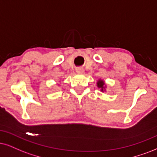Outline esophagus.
<instances>
[{"label": "esophagus", "instance_id": "obj_1", "mask_svg": "<svg viewBox=\"0 0 157 157\" xmlns=\"http://www.w3.org/2000/svg\"><path fill=\"white\" fill-rule=\"evenodd\" d=\"M76 71L77 72L80 73V74L84 73V69H83L82 67H77V68H76Z\"/></svg>", "mask_w": 157, "mask_h": 157}]
</instances>
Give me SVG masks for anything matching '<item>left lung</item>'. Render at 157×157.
<instances>
[{
    "instance_id": "obj_1",
    "label": "left lung",
    "mask_w": 157,
    "mask_h": 157,
    "mask_svg": "<svg viewBox=\"0 0 157 157\" xmlns=\"http://www.w3.org/2000/svg\"><path fill=\"white\" fill-rule=\"evenodd\" d=\"M96 85L100 89V91H101L102 93L106 91V85L105 83V81H104V80H102V79H98L96 82Z\"/></svg>"
}]
</instances>
